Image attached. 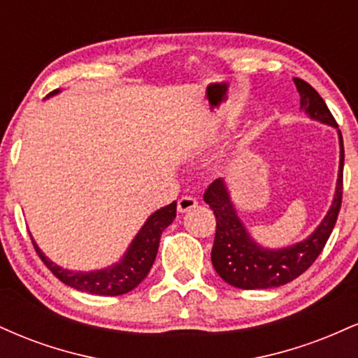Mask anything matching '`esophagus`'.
<instances>
[{"label": "esophagus", "mask_w": 358, "mask_h": 358, "mask_svg": "<svg viewBox=\"0 0 358 358\" xmlns=\"http://www.w3.org/2000/svg\"><path fill=\"white\" fill-rule=\"evenodd\" d=\"M196 205H199V202H196V199L185 195V196H182V199L178 200V203H176V208H178L180 213H185V212L193 210V208H195Z\"/></svg>", "instance_id": "1"}]
</instances>
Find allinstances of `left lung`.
Segmentation results:
<instances>
[{
  "instance_id": "left-lung-1",
  "label": "left lung",
  "mask_w": 358,
  "mask_h": 358,
  "mask_svg": "<svg viewBox=\"0 0 358 358\" xmlns=\"http://www.w3.org/2000/svg\"><path fill=\"white\" fill-rule=\"evenodd\" d=\"M299 97L301 109L315 121L328 126H336L335 117L327 108L316 90L301 79H293ZM340 141V166L338 180H336L334 202L327 212L322 224L315 229L305 241L296 242L282 249H268L259 245L249 236L248 229L237 215L236 207L231 200L227 183L217 178L203 193L205 203L213 210L217 220L215 241L212 248V264L219 276L231 286L241 289H269L293 281L301 276L305 271L316 261L327 244L328 237L335 227L342 205L343 193V139L338 131Z\"/></svg>"
}]
</instances>
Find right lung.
<instances>
[{
    "mask_svg": "<svg viewBox=\"0 0 358 358\" xmlns=\"http://www.w3.org/2000/svg\"><path fill=\"white\" fill-rule=\"evenodd\" d=\"M57 92H60V90H53L48 96H53ZM175 217L176 202L151 213L145 225L139 229L136 237L129 244L121 261L109 266V268L89 271V273L60 268L40 250L38 245L35 244L34 237H31V242H34V248L43 261V264L64 285L71 286L77 291H84V293L99 294V296H119V294L129 293L148 276L156 259V254H158L162 232L175 220Z\"/></svg>",
    "mask_w": 358,
    "mask_h": 358,
    "instance_id": "obj_1",
    "label": "right lung"
}]
</instances>
